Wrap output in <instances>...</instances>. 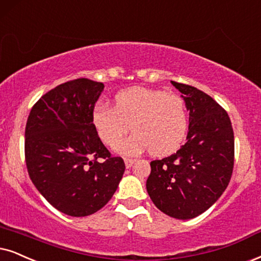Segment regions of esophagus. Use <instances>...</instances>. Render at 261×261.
<instances>
[{
	"mask_svg": "<svg viewBox=\"0 0 261 261\" xmlns=\"http://www.w3.org/2000/svg\"><path fill=\"white\" fill-rule=\"evenodd\" d=\"M124 161H125V166H126L127 169H128V167L133 166L134 163H135V160H134V159H128V158H125Z\"/></svg>",
	"mask_w": 261,
	"mask_h": 261,
	"instance_id": "34e87169",
	"label": "esophagus"
}]
</instances>
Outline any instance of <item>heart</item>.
<instances>
[{
  "label": "heart",
  "mask_w": 261,
  "mask_h": 261,
  "mask_svg": "<svg viewBox=\"0 0 261 261\" xmlns=\"http://www.w3.org/2000/svg\"><path fill=\"white\" fill-rule=\"evenodd\" d=\"M91 124L108 147H114L130 125L134 133L117 147L121 154L134 156L149 149L151 155L164 156L182 144L188 130V111L179 95L135 87L117 92L112 107L95 106Z\"/></svg>",
  "instance_id": "heart-1"
}]
</instances>
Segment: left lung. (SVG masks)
Listing matches in <instances>:
<instances>
[{
	"label": "left lung",
	"instance_id": "8db88e82",
	"mask_svg": "<svg viewBox=\"0 0 261 261\" xmlns=\"http://www.w3.org/2000/svg\"><path fill=\"white\" fill-rule=\"evenodd\" d=\"M189 111L187 143L150 163L147 191L155 206L176 219H191L222 196L231 178L233 130L226 111L210 95L172 82Z\"/></svg>",
	"mask_w": 261,
	"mask_h": 261
}]
</instances>
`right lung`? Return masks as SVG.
I'll use <instances>...</instances> for the list:
<instances>
[{
    "instance_id": "1",
    "label": "right lung",
    "mask_w": 261,
    "mask_h": 261,
    "mask_svg": "<svg viewBox=\"0 0 261 261\" xmlns=\"http://www.w3.org/2000/svg\"><path fill=\"white\" fill-rule=\"evenodd\" d=\"M105 85L78 78L36 102L25 127L29 176L51 206L71 217L97 212L112 199L125 171L91 124Z\"/></svg>"
}]
</instances>
